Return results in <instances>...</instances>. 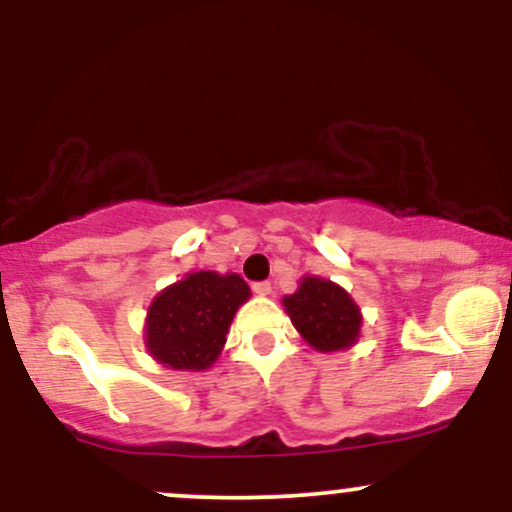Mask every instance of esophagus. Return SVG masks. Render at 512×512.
I'll list each match as a JSON object with an SVG mask.
<instances>
[{
  "mask_svg": "<svg viewBox=\"0 0 512 512\" xmlns=\"http://www.w3.org/2000/svg\"><path fill=\"white\" fill-rule=\"evenodd\" d=\"M252 291H255L257 296H269V293H272V284H269V281H257V284H252Z\"/></svg>",
  "mask_w": 512,
  "mask_h": 512,
  "instance_id": "1",
  "label": "esophagus"
}]
</instances>
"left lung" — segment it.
Instances as JSON below:
<instances>
[{
  "mask_svg": "<svg viewBox=\"0 0 512 512\" xmlns=\"http://www.w3.org/2000/svg\"><path fill=\"white\" fill-rule=\"evenodd\" d=\"M293 327L313 349L330 354L358 342L361 310L342 286L320 276H303L298 291L284 296Z\"/></svg>",
  "mask_w": 512,
  "mask_h": 512,
  "instance_id": "left-lung-1",
  "label": "left lung"
}]
</instances>
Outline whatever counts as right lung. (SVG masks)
Instances as JSON below:
<instances>
[{
    "mask_svg": "<svg viewBox=\"0 0 512 512\" xmlns=\"http://www.w3.org/2000/svg\"><path fill=\"white\" fill-rule=\"evenodd\" d=\"M250 298L238 274L192 272L151 301L144 344L161 366L204 370L226 344L236 310Z\"/></svg>",
    "mask_w": 512,
    "mask_h": 512,
    "instance_id": "1",
    "label": "right lung"
}]
</instances>
